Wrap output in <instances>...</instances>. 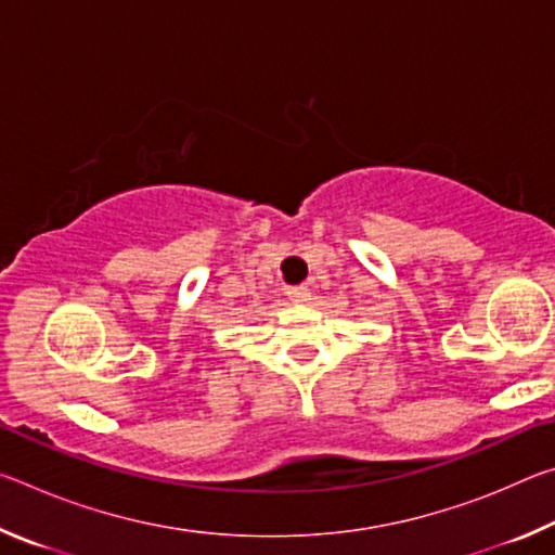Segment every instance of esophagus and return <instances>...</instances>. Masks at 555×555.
I'll use <instances>...</instances> for the list:
<instances>
[{
    "label": "esophagus",
    "instance_id": "1",
    "mask_svg": "<svg viewBox=\"0 0 555 555\" xmlns=\"http://www.w3.org/2000/svg\"><path fill=\"white\" fill-rule=\"evenodd\" d=\"M286 294H288L291 300H296V304H306V300L311 298V288H308V286H291Z\"/></svg>",
    "mask_w": 555,
    "mask_h": 555
}]
</instances>
